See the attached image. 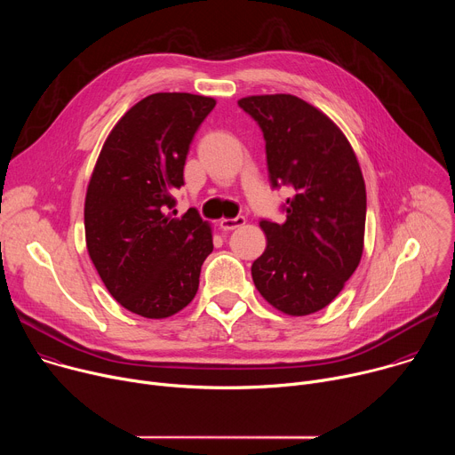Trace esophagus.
I'll return each mask as SVG.
<instances>
[{
	"instance_id": "34e87169",
	"label": "esophagus",
	"mask_w": 455,
	"mask_h": 455,
	"mask_svg": "<svg viewBox=\"0 0 455 455\" xmlns=\"http://www.w3.org/2000/svg\"><path fill=\"white\" fill-rule=\"evenodd\" d=\"M244 225V218L243 216H237V218H232V220H221L220 221V228L228 232V230H235L239 227Z\"/></svg>"
}]
</instances>
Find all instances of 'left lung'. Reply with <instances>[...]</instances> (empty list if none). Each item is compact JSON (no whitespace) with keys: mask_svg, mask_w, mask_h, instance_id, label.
<instances>
[{"mask_svg":"<svg viewBox=\"0 0 455 455\" xmlns=\"http://www.w3.org/2000/svg\"><path fill=\"white\" fill-rule=\"evenodd\" d=\"M261 127L272 188L290 187L284 223L259 221L267 248L251 279L274 307L302 316L326 307L356 270L363 250L365 183L340 129L293 95L241 99Z\"/></svg>","mask_w":455,"mask_h":455,"instance_id":"8db88e82","label":"left lung"}]
</instances>
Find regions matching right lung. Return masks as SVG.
Listing matches in <instances>:
<instances>
[{"mask_svg":"<svg viewBox=\"0 0 455 455\" xmlns=\"http://www.w3.org/2000/svg\"><path fill=\"white\" fill-rule=\"evenodd\" d=\"M216 100L153 93L113 127L93 169L84 228L92 261L111 297L146 318L183 309L198 291L212 251L196 209L176 218L174 190L194 135Z\"/></svg>","mask_w":455,"mask_h":455,"instance_id":"right-lung-1","label":"right lung"}]
</instances>
